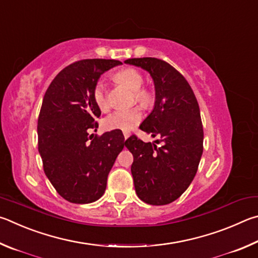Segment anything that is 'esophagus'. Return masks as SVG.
Instances as JSON below:
<instances>
[{"label":"esophagus","instance_id":"esophagus-1","mask_svg":"<svg viewBox=\"0 0 258 258\" xmlns=\"http://www.w3.org/2000/svg\"><path fill=\"white\" fill-rule=\"evenodd\" d=\"M129 136H130V134H129V133H123V137H124V139H128V138H129Z\"/></svg>","mask_w":258,"mask_h":258}]
</instances>
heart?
I'll list each match as a JSON object with an SVG mask.
<instances>
[{"label":"heart","instance_id":"heart-1","mask_svg":"<svg viewBox=\"0 0 258 258\" xmlns=\"http://www.w3.org/2000/svg\"><path fill=\"white\" fill-rule=\"evenodd\" d=\"M113 78L117 84L123 85L124 87L133 92L135 102L143 107H147L153 102V94L151 90L143 87L144 77L137 69L134 68H123L117 70ZM94 102L99 110L105 111L108 107L106 87L102 79L97 80L93 88ZM142 121V112L138 107H133L129 110L115 111L107 115L103 120V126L106 130H120V132L128 133L133 130L139 122Z\"/></svg>","mask_w":258,"mask_h":258}]
</instances>
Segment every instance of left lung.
Instances as JSON below:
<instances>
[{
	"mask_svg": "<svg viewBox=\"0 0 258 258\" xmlns=\"http://www.w3.org/2000/svg\"><path fill=\"white\" fill-rule=\"evenodd\" d=\"M124 62L145 69L154 80V110L139 129L162 143H144L136 135L125 141L134 155L135 189L147 204H170L189 187L200 164L204 141L200 106L186 78L168 62L156 57Z\"/></svg>",
	"mask_w": 258,
	"mask_h": 258,
	"instance_id": "8db88e82",
	"label": "left lung"
}]
</instances>
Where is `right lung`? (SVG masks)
I'll use <instances>...</instances> for the list:
<instances>
[{"mask_svg":"<svg viewBox=\"0 0 258 258\" xmlns=\"http://www.w3.org/2000/svg\"><path fill=\"white\" fill-rule=\"evenodd\" d=\"M121 64L117 60L86 58L56 75L44 95L38 115V152L44 172L58 195L75 204H88L103 196L116 156L125 145L119 130L102 136L101 110L93 98L102 74Z\"/></svg>","mask_w":258,"mask_h":258,"instance_id":"right-lung-1","label":"right lung"}]
</instances>
